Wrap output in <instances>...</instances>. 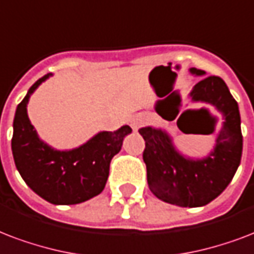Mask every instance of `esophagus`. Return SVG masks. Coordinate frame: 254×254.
<instances>
[{"label":"esophagus","instance_id":"obj_1","mask_svg":"<svg viewBox=\"0 0 254 254\" xmlns=\"http://www.w3.org/2000/svg\"><path fill=\"white\" fill-rule=\"evenodd\" d=\"M145 121H146V119H145L144 116H135L134 119L131 120V127H133V130H138L144 125Z\"/></svg>","mask_w":254,"mask_h":254}]
</instances>
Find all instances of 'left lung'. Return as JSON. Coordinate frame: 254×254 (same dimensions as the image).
<instances>
[{
  "label": "left lung",
  "mask_w": 254,
  "mask_h": 254,
  "mask_svg": "<svg viewBox=\"0 0 254 254\" xmlns=\"http://www.w3.org/2000/svg\"><path fill=\"white\" fill-rule=\"evenodd\" d=\"M190 73L205 74L204 70L196 67H191ZM190 97L191 101L213 105L224 117L216 146L208 157L191 160L180 154L165 130L152 127L138 130L145 140L142 158L146 165L149 189L160 200L184 208L204 206L220 196L233 179L243 154L239 105L224 80L217 75L205 77L194 85ZM189 112L194 110H185L177 120L180 130H183V117ZM177 114L179 109L161 116L173 121Z\"/></svg>",
  "instance_id": "8db88e82"
}]
</instances>
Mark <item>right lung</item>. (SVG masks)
<instances>
[{"instance_id": "1", "label": "right lung", "mask_w": 254, "mask_h": 254, "mask_svg": "<svg viewBox=\"0 0 254 254\" xmlns=\"http://www.w3.org/2000/svg\"><path fill=\"white\" fill-rule=\"evenodd\" d=\"M50 75L48 73L36 81L17 106L11 152L17 170L34 193L54 205L80 204L104 190L110 161L131 129L124 125L116 131H100L71 150L50 148L40 140L26 112L32 93Z\"/></svg>"}]
</instances>
